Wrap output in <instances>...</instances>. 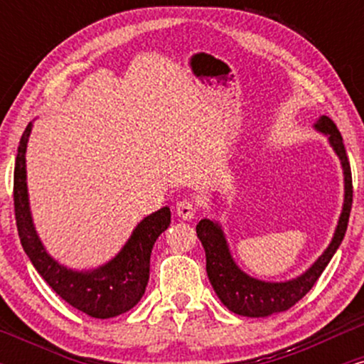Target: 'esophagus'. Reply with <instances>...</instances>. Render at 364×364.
Listing matches in <instances>:
<instances>
[{"label":"esophagus","instance_id":"34e87169","mask_svg":"<svg viewBox=\"0 0 364 364\" xmlns=\"http://www.w3.org/2000/svg\"><path fill=\"white\" fill-rule=\"evenodd\" d=\"M176 214L185 220L193 219L196 214V205H195L193 200L185 198V200H181V202H178L176 203Z\"/></svg>","mask_w":364,"mask_h":364}]
</instances>
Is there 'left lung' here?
I'll return each instance as SVG.
<instances>
[{
	"label": "left lung",
	"mask_w": 364,
	"mask_h": 364,
	"mask_svg": "<svg viewBox=\"0 0 364 364\" xmlns=\"http://www.w3.org/2000/svg\"><path fill=\"white\" fill-rule=\"evenodd\" d=\"M316 128L327 133L330 144L336 149L337 156L341 157L346 179V198L339 225H337L332 243H330L318 260L313 263L311 269L306 270L301 277L289 282H263L248 277L232 262L231 253L228 250V243H225L219 225L208 219L200 220L198 225H196V236L202 241L203 250H205L208 281H210L220 301L232 313H236V315L267 316L277 311L289 310L291 306H294L315 286V282L318 281L321 272L328 265V262L332 260L333 253L337 252L342 240H344L346 229H348L349 223L350 205H353V174H350V164L348 154H346L344 141H342V135L339 129H337L336 123L327 118V116H321L318 123H316Z\"/></svg>",
	"instance_id": "left-lung-1"
}]
</instances>
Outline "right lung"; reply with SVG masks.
<instances>
[{"instance_id":"obj_1","label":"right lung","mask_w":364,"mask_h":364,"mask_svg":"<svg viewBox=\"0 0 364 364\" xmlns=\"http://www.w3.org/2000/svg\"><path fill=\"white\" fill-rule=\"evenodd\" d=\"M31 127L32 123H28L22 133L14 171L15 220L25 253L31 258L37 272L49 284V287L77 310L94 318H111L127 313L140 301L147 287L150 253L157 237L168 229L171 223L169 207L145 217L136 225L118 257L107 265L92 272H73L65 269L46 253L44 246L36 235L31 210H28L25 149L31 135Z\"/></svg>"}]
</instances>
